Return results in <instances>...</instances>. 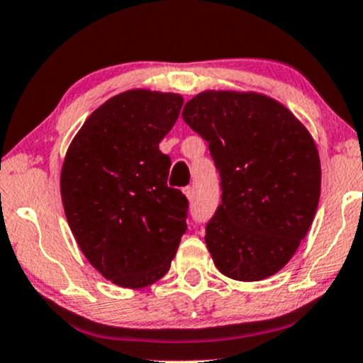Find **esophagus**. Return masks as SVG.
Instances as JSON below:
<instances>
[{
  "mask_svg": "<svg viewBox=\"0 0 363 363\" xmlns=\"http://www.w3.org/2000/svg\"><path fill=\"white\" fill-rule=\"evenodd\" d=\"M182 191H184V194H186V198L187 199H193L194 198V187H191V186H187V187H184V189H182Z\"/></svg>",
  "mask_w": 363,
  "mask_h": 363,
  "instance_id": "34e87169",
  "label": "esophagus"
}]
</instances>
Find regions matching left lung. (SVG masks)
<instances>
[{"mask_svg":"<svg viewBox=\"0 0 363 363\" xmlns=\"http://www.w3.org/2000/svg\"><path fill=\"white\" fill-rule=\"evenodd\" d=\"M182 118L208 142L221 204L206 225L213 262L235 281L279 272L306 237L320 203L321 165L304 125L276 99L204 91Z\"/></svg>","mask_w":363,"mask_h":363,"instance_id":"obj_1","label":"left lung"}]
</instances>
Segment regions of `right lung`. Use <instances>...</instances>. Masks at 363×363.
<instances>
[{
  "mask_svg": "<svg viewBox=\"0 0 363 363\" xmlns=\"http://www.w3.org/2000/svg\"><path fill=\"white\" fill-rule=\"evenodd\" d=\"M182 96L132 89L91 113L60 172L67 223L89 264L116 286L147 287L170 269L186 233L189 201L167 186L159 143Z\"/></svg>",
  "mask_w": 363,
  "mask_h": 363,
  "instance_id": "1",
  "label": "right lung"
}]
</instances>
